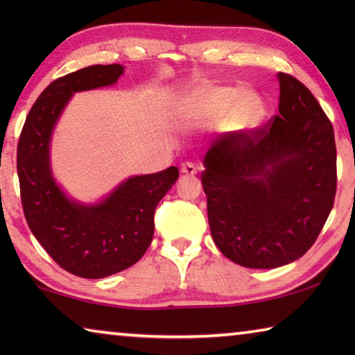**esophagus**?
Segmentation results:
<instances>
[{"instance_id":"esophagus-1","label":"esophagus","mask_w":355,"mask_h":355,"mask_svg":"<svg viewBox=\"0 0 355 355\" xmlns=\"http://www.w3.org/2000/svg\"><path fill=\"white\" fill-rule=\"evenodd\" d=\"M199 171H200V167L194 163H189V161L188 163L182 164V173H184V175H197Z\"/></svg>"}]
</instances>
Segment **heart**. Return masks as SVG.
<instances>
[{
    "label": "heart",
    "mask_w": 355,
    "mask_h": 355,
    "mask_svg": "<svg viewBox=\"0 0 355 355\" xmlns=\"http://www.w3.org/2000/svg\"><path fill=\"white\" fill-rule=\"evenodd\" d=\"M264 103L252 89L238 91L230 86L208 84L189 95L178 110L184 127L197 128L224 122L228 130L249 131L261 122Z\"/></svg>",
    "instance_id": "obj_1"
}]
</instances>
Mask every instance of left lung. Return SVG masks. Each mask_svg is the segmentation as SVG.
<instances>
[{
  "label": "left lung",
  "mask_w": 355,
  "mask_h": 355,
  "mask_svg": "<svg viewBox=\"0 0 355 355\" xmlns=\"http://www.w3.org/2000/svg\"><path fill=\"white\" fill-rule=\"evenodd\" d=\"M277 80V116L261 128L218 137L203 158L213 241L228 260L252 269L302 257L336 192L332 123L299 80L282 71Z\"/></svg>",
  "instance_id": "obj_1"
}]
</instances>
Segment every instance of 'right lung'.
Instances as JSON below:
<instances>
[{
    "label": "right lung",
    "mask_w": 355,
    "mask_h": 355,
    "mask_svg": "<svg viewBox=\"0 0 355 355\" xmlns=\"http://www.w3.org/2000/svg\"><path fill=\"white\" fill-rule=\"evenodd\" d=\"M122 75V65L110 64L58 78L35 100L17 148L21 205L33 235L59 266L84 279H103L141 260L153 238L156 205L178 178L171 166L127 178L97 203H81L53 177L51 135L71 95L111 86Z\"/></svg>",
    "instance_id": "1"
}]
</instances>
